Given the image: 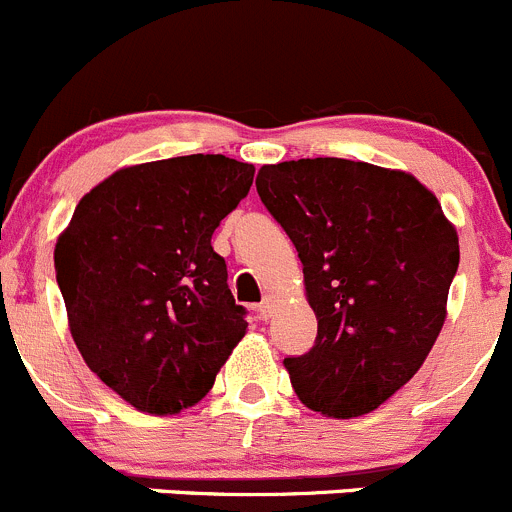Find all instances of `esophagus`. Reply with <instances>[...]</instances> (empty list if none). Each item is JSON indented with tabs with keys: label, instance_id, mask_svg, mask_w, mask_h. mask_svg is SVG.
<instances>
[{
	"label": "esophagus",
	"instance_id": "34e87169",
	"mask_svg": "<svg viewBox=\"0 0 512 512\" xmlns=\"http://www.w3.org/2000/svg\"><path fill=\"white\" fill-rule=\"evenodd\" d=\"M257 312H260L262 320H270L272 312H275V300H272V297H265V300L257 305Z\"/></svg>",
	"mask_w": 512,
	"mask_h": 512
}]
</instances>
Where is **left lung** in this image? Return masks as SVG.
<instances>
[{"label":"left lung","instance_id":"1","mask_svg":"<svg viewBox=\"0 0 512 512\" xmlns=\"http://www.w3.org/2000/svg\"><path fill=\"white\" fill-rule=\"evenodd\" d=\"M257 195L295 245L317 317L285 357L297 398L357 418L393 398L433 350L460 262L455 225L410 172L315 157L265 165Z\"/></svg>","mask_w":512,"mask_h":512}]
</instances>
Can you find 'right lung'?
Instances as JSON below:
<instances>
[{
  "mask_svg": "<svg viewBox=\"0 0 512 512\" xmlns=\"http://www.w3.org/2000/svg\"><path fill=\"white\" fill-rule=\"evenodd\" d=\"M255 167L187 155L122 167L79 200L54 245L72 340L124 403L177 415L200 403L237 342L245 307L212 232Z\"/></svg>",
  "mask_w": 512,
  "mask_h": 512,
  "instance_id": "add662e5",
  "label": "right lung"
}]
</instances>
